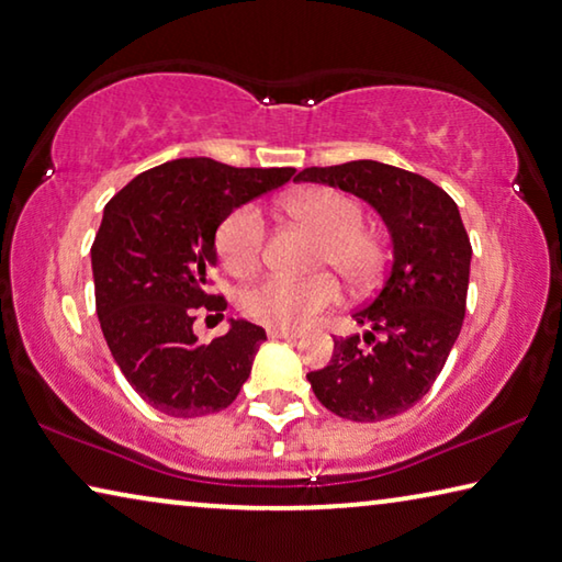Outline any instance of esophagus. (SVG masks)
Returning <instances> with one entry per match:
<instances>
[{
  "label": "esophagus",
  "instance_id": "esophagus-1",
  "mask_svg": "<svg viewBox=\"0 0 562 562\" xmlns=\"http://www.w3.org/2000/svg\"><path fill=\"white\" fill-rule=\"evenodd\" d=\"M267 335L270 337H278V340H290V342H295V340H300V333H292V329H267Z\"/></svg>",
  "mask_w": 562,
  "mask_h": 562
}]
</instances>
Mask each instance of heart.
I'll list each match as a JSON object with an SVG mask.
<instances>
[{"label": "heart", "mask_w": 562, "mask_h": 562, "mask_svg": "<svg viewBox=\"0 0 562 562\" xmlns=\"http://www.w3.org/2000/svg\"><path fill=\"white\" fill-rule=\"evenodd\" d=\"M295 220L305 222L325 239L319 265H329L347 282H364L380 265L375 239L362 233L364 212L340 190L313 187L284 200ZM267 222L257 204H243L222 220L217 252L229 272L252 274L262 265ZM337 300V284L327 274L295 280L288 274H267L245 290L243 310L249 319L272 329H300Z\"/></svg>", "instance_id": "b5f03b06"}]
</instances>
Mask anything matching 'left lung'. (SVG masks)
<instances>
[{
	"label": "left lung",
	"mask_w": 562,
	"mask_h": 562,
	"mask_svg": "<svg viewBox=\"0 0 562 562\" xmlns=\"http://www.w3.org/2000/svg\"><path fill=\"white\" fill-rule=\"evenodd\" d=\"M295 182L355 194L390 233L387 278L352 315L368 327L362 340L370 347L360 335L340 337L327 368L307 375L329 413L355 423L387 420L427 395L460 335L473 257L460 210L438 184L375 159L307 167Z\"/></svg>",
	"instance_id": "left-lung-1"
}]
</instances>
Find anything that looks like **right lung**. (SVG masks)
Returning a JSON list of instances; mask_svg holds the SVG:
<instances>
[{
    "label": "right lung",
    "mask_w": 562,
    "mask_h": 562,
    "mask_svg": "<svg viewBox=\"0 0 562 562\" xmlns=\"http://www.w3.org/2000/svg\"><path fill=\"white\" fill-rule=\"evenodd\" d=\"M292 175L184 157L137 175L106 202L92 245L97 317L122 375L159 413H220L249 378L265 329L229 317L227 333L202 345L194 310H225L207 295L222 220Z\"/></svg>",
    "instance_id": "add662e5"
}]
</instances>
